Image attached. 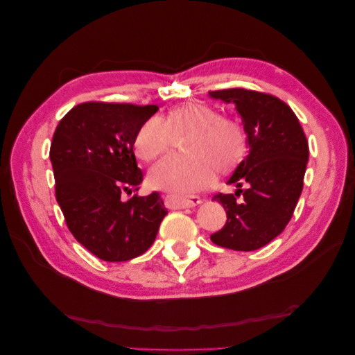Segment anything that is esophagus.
Wrapping results in <instances>:
<instances>
[{
    "mask_svg": "<svg viewBox=\"0 0 355 355\" xmlns=\"http://www.w3.org/2000/svg\"><path fill=\"white\" fill-rule=\"evenodd\" d=\"M168 202L175 207H194L201 202V198L197 196H168Z\"/></svg>",
    "mask_w": 355,
    "mask_h": 355,
    "instance_id": "34e87169",
    "label": "esophagus"
}]
</instances>
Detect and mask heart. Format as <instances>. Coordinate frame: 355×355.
I'll return each mask as SVG.
<instances>
[{
	"label": "heart",
	"instance_id": "1",
	"mask_svg": "<svg viewBox=\"0 0 355 355\" xmlns=\"http://www.w3.org/2000/svg\"><path fill=\"white\" fill-rule=\"evenodd\" d=\"M188 137L187 157L161 161L149 184L173 192H191L210 185L214 168L230 173L247 154V133L240 121L220 115L210 105L187 102L173 106L163 118L145 120L133 139V149L142 161H154L175 148L176 139Z\"/></svg>",
	"mask_w": 355,
	"mask_h": 355
}]
</instances>
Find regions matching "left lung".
<instances>
[{
  "instance_id": "obj_1",
  "label": "left lung",
  "mask_w": 355,
  "mask_h": 355,
  "mask_svg": "<svg viewBox=\"0 0 355 355\" xmlns=\"http://www.w3.org/2000/svg\"><path fill=\"white\" fill-rule=\"evenodd\" d=\"M209 94L235 103L249 144V155L228 179L239 188L235 196L213 197L227 211V223L210 239L225 249L257 250L282 234L293 216L308 163L306 136L292 108L272 94L240 87Z\"/></svg>"
}]
</instances>
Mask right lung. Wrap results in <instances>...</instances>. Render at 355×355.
<instances>
[{
	"instance_id": "1",
	"label": "right lung",
	"mask_w": 355,
	"mask_h": 355,
	"mask_svg": "<svg viewBox=\"0 0 355 355\" xmlns=\"http://www.w3.org/2000/svg\"><path fill=\"white\" fill-rule=\"evenodd\" d=\"M157 105L84 102L62 118L50 146L56 200L71 234L106 262H125L153 245L167 210L142 184L133 139Z\"/></svg>"
}]
</instances>
